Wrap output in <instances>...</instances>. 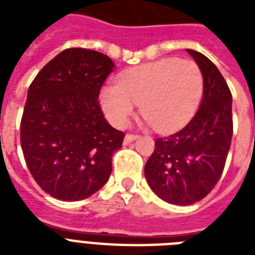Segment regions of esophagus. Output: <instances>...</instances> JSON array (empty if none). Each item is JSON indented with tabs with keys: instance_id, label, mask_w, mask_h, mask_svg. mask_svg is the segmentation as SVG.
<instances>
[{
	"instance_id": "obj_1",
	"label": "esophagus",
	"mask_w": 255,
	"mask_h": 255,
	"mask_svg": "<svg viewBox=\"0 0 255 255\" xmlns=\"http://www.w3.org/2000/svg\"><path fill=\"white\" fill-rule=\"evenodd\" d=\"M137 137H139L137 135H131V133H129V135H126V137H124V145L132 143V141L137 139Z\"/></svg>"
}]
</instances>
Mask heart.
Listing matches in <instances>:
<instances>
[{
	"mask_svg": "<svg viewBox=\"0 0 255 255\" xmlns=\"http://www.w3.org/2000/svg\"><path fill=\"white\" fill-rule=\"evenodd\" d=\"M204 92V77L193 61L167 58L123 73L116 86L100 90L99 103L108 122L127 126L136 104L145 124L159 132L181 128L197 111Z\"/></svg>",
	"mask_w": 255,
	"mask_h": 255,
	"instance_id": "b5f03b06",
	"label": "heart"
}]
</instances>
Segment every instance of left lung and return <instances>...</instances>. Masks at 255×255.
Returning <instances> with one entry per match:
<instances>
[{
  "mask_svg": "<svg viewBox=\"0 0 255 255\" xmlns=\"http://www.w3.org/2000/svg\"><path fill=\"white\" fill-rule=\"evenodd\" d=\"M204 77L198 111L173 135L155 140L144 174L165 202L192 205L206 197L221 177L233 136L232 92L213 62L186 49Z\"/></svg>",
  "mask_w": 255,
  "mask_h": 255,
  "instance_id": "1",
  "label": "left lung"
}]
</instances>
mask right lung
Masks as SVG:
<instances>
[{"label":"right lung","mask_w":255,"mask_h":255,"mask_svg":"<svg viewBox=\"0 0 255 255\" xmlns=\"http://www.w3.org/2000/svg\"><path fill=\"white\" fill-rule=\"evenodd\" d=\"M114 69L106 54L66 49L30 85L22 151L34 180L51 197L85 200L108 181L124 133L104 119L98 98Z\"/></svg>","instance_id":"1"}]
</instances>
